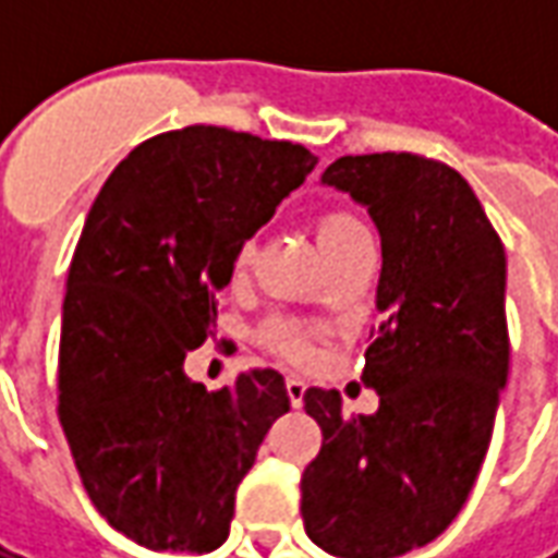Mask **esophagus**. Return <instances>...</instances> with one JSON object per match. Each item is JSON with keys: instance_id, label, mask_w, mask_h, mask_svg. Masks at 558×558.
I'll return each instance as SVG.
<instances>
[{"instance_id": "34e87169", "label": "esophagus", "mask_w": 558, "mask_h": 558, "mask_svg": "<svg viewBox=\"0 0 558 558\" xmlns=\"http://www.w3.org/2000/svg\"><path fill=\"white\" fill-rule=\"evenodd\" d=\"M304 391H307V386H304L302 376H290V379H287V395H290V403L295 410L304 403Z\"/></svg>"}]
</instances>
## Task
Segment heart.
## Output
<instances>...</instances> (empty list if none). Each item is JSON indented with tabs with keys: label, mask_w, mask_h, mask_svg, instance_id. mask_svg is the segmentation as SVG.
I'll use <instances>...</instances> for the list:
<instances>
[{
	"label": "heart",
	"mask_w": 558,
	"mask_h": 558,
	"mask_svg": "<svg viewBox=\"0 0 558 558\" xmlns=\"http://www.w3.org/2000/svg\"><path fill=\"white\" fill-rule=\"evenodd\" d=\"M367 232L359 220L347 215V211H326L323 218L316 220V242L323 247V254L335 256L338 251H343L347 244H352L355 239H364ZM254 256V244L244 242L235 254V268H244Z\"/></svg>",
	"instance_id": "b5f03b06"
}]
</instances>
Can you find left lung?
I'll return each instance as SVG.
<instances>
[{
    "instance_id": "8db88e82",
    "label": "left lung",
    "mask_w": 558,
    "mask_h": 558,
    "mask_svg": "<svg viewBox=\"0 0 558 558\" xmlns=\"http://www.w3.org/2000/svg\"><path fill=\"white\" fill-rule=\"evenodd\" d=\"M323 184L367 208L383 242L379 326L362 383L374 415L307 388L323 448L302 475L307 538L338 558H395L460 514L508 379L505 247L466 179L410 151L347 155Z\"/></svg>"
}]
</instances>
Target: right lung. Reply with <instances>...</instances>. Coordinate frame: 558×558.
<instances>
[{
	"label": "right lung",
	"mask_w": 558,
	"mask_h": 558,
	"mask_svg": "<svg viewBox=\"0 0 558 558\" xmlns=\"http://www.w3.org/2000/svg\"><path fill=\"white\" fill-rule=\"evenodd\" d=\"M287 140L191 125L146 140L95 196L68 268L59 421L107 523L148 550L211 553L268 427L278 371L206 391L184 355L215 335L235 254L307 179Z\"/></svg>",
	"instance_id": "right-lung-1"
}]
</instances>
